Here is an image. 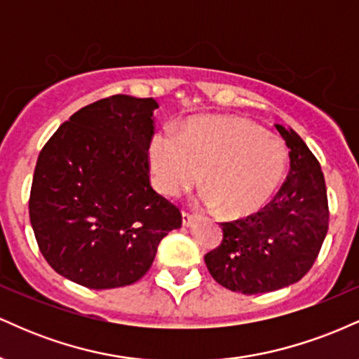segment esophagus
<instances>
[{
	"instance_id": "34e87169",
	"label": "esophagus",
	"mask_w": 359,
	"mask_h": 359,
	"mask_svg": "<svg viewBox=\"0 0 359 359\" xmlns=\"http://www.w3.org/2000/svg\"><path fill=\"white\" fill-rule=\"evenodd\" d=\"M197 219V216H194L191 212H182V226L184 228H189V226H192V222Z\"/></svg>"
}]
</instances>
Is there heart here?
Instances as JSON below:
<instances>
[{"instance_id": "1", "label": "heart", "mask_w": 359, "mask_h": 359, "mask_svg": "<svg viewBox=\"0 0 359 359\" xmlns=\"http://www.w3.org/2000/svg\"><path fill=\"white\" fill-rule=\"evenodd\" d=\"M156 187L179 196L201 180V203L222 216L258 211L273 196L287 167L282 140L241 118H208L189 125L179 137L156 135L150 143Z\"/></svg>"}]
</instances>
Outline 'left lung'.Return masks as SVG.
I'll return each mask as SVG.
<instances>
[{
	"mask_svg": "<svg viewBox=\"0 0 359 359\" xmlns=\"http://www.w3.org/2000/svg\"><path fill=\"white\" fill-rule=\"evenodd\" d=\"M275 128L290 150L287 180L258 212L221 222V245L204 257L219 285L246 295L299 282L314 265L329 228L327 192L319 162L292 128Z\"/></svg>",
	"mask_w": 359,
	"mask_h": 359,
	"instance_id": "obj_1",
	"label": "left lung"
}]
</instances>
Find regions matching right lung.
<instances>
[{
	"instance_id": "obj_1",
	"label": "right lung",
	"mask_w": 359,
	"mask_h": 359,
	"mask_svg": "<svg viewBox=\"0 0 359 359\" xmlns=\"http://www.w3.org/2000/svg\"><path fill=\"white\" fill-rule=\"evenodd\" d=\"M156 108L154 97L100 100L62 123L40 151L30 222L62 277L96 290L131 285L182 224L179 208L150 185Z\"/></svg>"
}]
</instances>
